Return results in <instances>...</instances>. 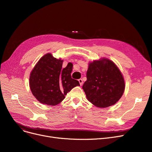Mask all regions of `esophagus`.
<instances>
[{"mask_svg": "<svg viewBox=\"0 0 152 152\" xmlns=\"http://www.w3.org/2000/svg\"><path fill=\"white\" fill-rule=\"evenodd\" d=\"M79 84H80V86H82V84H83V80H82V79H79Z\"/></svg>", "mask_w": 152, "mask_h": 152, "instance_id": "1", "label": "esophagus"}]
</instances>
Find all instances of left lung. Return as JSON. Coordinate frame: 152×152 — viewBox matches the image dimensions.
I'll return each instance as SVG.
<instances>
[{
  "instance_id": "8db88e82",
  "label": "left lung",
  "mask_w": 152,
  "mask_h": 152,
  "mask_svg": "<svg viewBox=\"0 0 152 152\" xmlns=\"http://www.w3.org/2000/svg\"><path fill=\"white\" fill-rule=\"evenodd\" d=\"M86 76L82 89L89 102L96 107H110L123 95L124 77L117 65L110 59L102 58L89 63Z\"/></svg>"
}]
</instances>
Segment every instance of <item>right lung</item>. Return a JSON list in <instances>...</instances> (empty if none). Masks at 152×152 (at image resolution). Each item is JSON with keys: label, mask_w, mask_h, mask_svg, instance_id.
Segmentation results:
<instances>
[{"label": "right lung", "mask_w": 152, "mask_h": 152, "mask_svg": "<svg viewBox=\"0 0 152 152\" xmlns=\"http://www.w3.org/2000/svg\"><path fill=\"white\" fill-rule=\"evenodd\" d=\"M63 60L50 53L45 54L37 63L30 75V87L39 102L55 106L61 103L73 87L80 86L71 77L73 65L62 68Z\"/></svg>", "instance_id": "right-lung-1"}]
</instances>
